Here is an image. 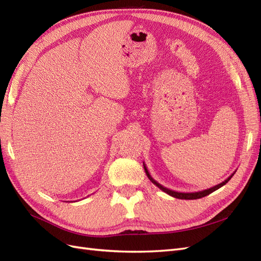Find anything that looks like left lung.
Masks as SVG:
<instances>
[{"mask_svg": "<svg viewBox=\"0 0 261 261\" xmlns=\"http://www.w3.org/2000/svg\"><path fill=\"white\" fill-rule=\"evenodd\" d=\"M144 169H145V171H146V174H147L148 178H149L150 180H151L155 186L159 187V188L161 189V191H163L164 193H167L168 195H170V196H172V197H174V198H177V199H187V200H188V199H198V198H202V197L207 196V195L213 193L215 191H217V189H219L220 187H222L223 185H225V184L227 183V181L232 178V176L234 175V173H235V172H234L232 175L228 176L225 180L222 181V183H220V184H218V185H216V186H213V187H211V188H207V189H203V191L194 192V193H180V192L172 191V189H169V188L164 187V186H162L161 184L158 183V181H156L155 179H153V178L151 177V175H150V173L148 172V169H147L145 163H144Z\"/></svg>", "mask_w": 261, "mask_h": 261, "instance_id": "8db88e82", "label": "left lung"}]
</instances>
